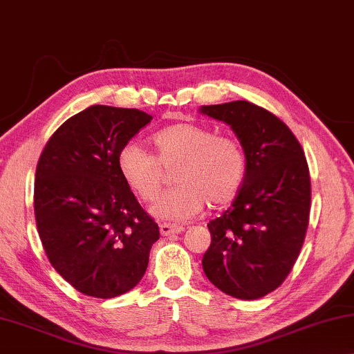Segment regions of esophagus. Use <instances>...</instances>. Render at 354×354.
<instances>
[{
  "instance_id": "obj_1",
  "label": "esophagus",
  "mask_w": 354,
  "mask_h": 354,
  "mask_svg": "<svg viewBox=\"0 0 354 354\" xmlns=\"http://www.w3.org/2000/svg\"><path fill=\"white\" fill-rule=\"evenodd\" d=\"M183 231H184V227L178 226V225H170V223H162L160 225L162 236H171V234H179Z\"/></svg>"
}]
</instances>
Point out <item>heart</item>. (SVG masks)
Returning <instances> with one entry per match:
<instances>
[{
    "mask_svg": "<svg viewBox=\"0 0 354 354\" xmlns=\"http://www.w3.org/2000/svg\"><path fill=\"white\" fill-rule=\"evenodd\" d=\"M153 156L128 142L117 156L118 173L142 201L160 192L163 168L175 167V187L152 203L153 216L186 221L201 213L208 201L223 205L232 201L245 176V153L234 138L220 136L196 123H176L152 134Z\"/></svg>",
    "mask_w": 354,
    "mask_h": 354,
    "instance_id": "b5f03b06",
    "label": "heart"
}]
</instances>
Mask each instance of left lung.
Instances as JSON below:
<instances>
[{
	"label": "left lung",
	"mask_w": 354,
	"mask_h": 354,
	"mask_svg": "<svg viewBox=\"0 0 354 354\" xmlns=\"http://www.w3.org/2000/svg\"><path fill=\"white\" fill-rule=\"evenodd\" d=\"M201 112L231 127L245 153L237 197L208 223L203 271L227 295L257 300L286 281L305 242L311 207L305 152L286 123L248 101L202 106Z\"/></svg>",
	"instance_id": "1"
}]
</instances>
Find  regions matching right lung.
<instances>
[{
    "label": "right lung",
    "instance_id": "right-lung-1",
    "mask_svg": "<svg viewBox=\"0 0 354 354\" xmlns=\"http://www.w3.org/2000/svg\"><path fill=\"white\" fill-rule=\"evenodd\" d=\"M151 120L138 109L91 106L54 131L38 160L33 207L43 248L88 297L136 287L160 237L117 168L120 149Z\"/></svg>",
    "mask_w": 354,
    "mask_h": 354
}]
</instances>
